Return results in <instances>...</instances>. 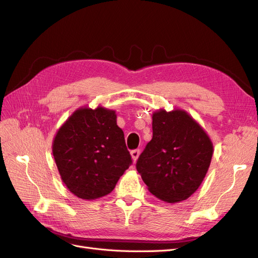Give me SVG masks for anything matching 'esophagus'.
<instances>
[{"label":"esophagus","instance_id":"esophagus-1","mask_svg":"<svg viewBox=\"0 0 258 258\" xmlns=\"http://www.w3.org/2000/svg\"><path fill=\"white\" fill-rule=\"evenodd\" d=\"M139 156H140V150L131 151V157H132V160H134V162H136L138 160Z\"/></svg>","mask_w":258,"mask_h":258}]
</instances>
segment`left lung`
Returning a JSON list of instances; mask_svg holds the SVG:
<instances>
[{
	"label": "left lung",
	"mask_w": 258,
	"mask_h": 258,
	"mask_svg": "<svg viewBox=\"0 0 258 258\" xmlns=\"http://www.w3.org/2000/svg\"><path fill=\"white\" fill-rule=\"evenodd\" d=\"M153 139L137 161V170L155 197L168 202L186 200L208 172L213 143L184 110L153 113Z\"/></svg>",
	"instance_id": "1"
}]
</instances>
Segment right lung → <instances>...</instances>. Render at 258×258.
Here are the masks:
<instances>
[{"label":"right lung","mask_w":258,"mask_h":258,"mask_svg":"<svg viewBox=\"0 0 258 258\" xmlns=\"http://www.w3.org/2000/svg\"><path fill=\"white\" fill-rule=\"evenodd\" d=\"M116 112L80 107L58 129L52 155L62 182L76 197L95 200L110 194L131 165Z\"/></svg>","instance_id":"1"}]
</instances>
